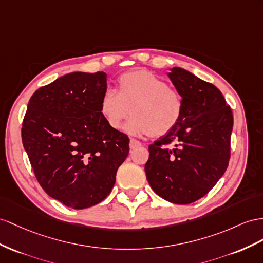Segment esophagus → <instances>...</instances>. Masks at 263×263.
Listing matches in <instances>:
<instances>
[{
	"instance_id": "esophagus-1",
	"label": "esophagus",
	"mask_w": 263,
	"mask_h": 263,
	"mask_svg": "<svg viewBox=\"0 0 263 263\" xmlns=\"http://www.w3.org/2000/svg\"><path fill=\"white\" fill-rule=\"evenodd\" d=\"M130 149L131 150H134V149H137V147H139V146H141L142 145V143L140 142V141H138V140H134V139H131L130 140Z\"/></svg>"
}]
</instances>
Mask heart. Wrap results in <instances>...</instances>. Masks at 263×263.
I'll return each instance as SVG.
<instances>
[{"label": "heart", "instance_id": "obj_1", "mask_svg": "<svg viewBox=\"0 0 263 263\" xmlns=\"http://www.w3.org/2000/svg\"><path fill=\"white\" fill-rule=\"evenodd\" d=\"M99 111L111 129H120L131 113L124 126L127 133L162 137L179 124L184 102L180 92L167 86L165 81L140 69L119 78L117 92L107 90L103 94Z\"/></svg>", "mask_w": 263, "mask_h": 263}]
</instances>
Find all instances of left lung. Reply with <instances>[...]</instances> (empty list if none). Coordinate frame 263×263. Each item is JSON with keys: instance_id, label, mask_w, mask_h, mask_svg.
Returning <instances> with one entry per match:
<instances>
[{"instance_id": "1", "label": "left lung", "mask_w": 263, "mask_h": 263, "mask_svg": "<svg viewBox=\"0 0 263 263\" xmlns=\"http://www.w3.org/2000/svg\"><path fill=\"white\" fill-rule=\"evenodd\" d=\"M167 78L183 98V116L149 146L144 170L159 197L189 204L204 197L227 170L233 116L217 86L178 66L171 67ZM171 142L174 149L163 146Z\"/></svg>"}]
</instances>
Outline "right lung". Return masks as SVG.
I'll return each mask as SVG.
<instances>
[{
    "label": "right lung",
    "mask_w": 263,
    "mask_h": 263,
    "mask_svg": "<svg viewBox=\"0 0 263 263\" xmlns=\"http://www.w3.org/2000/svg\"><path fill=\"white\" fill-rule=\"evenodd\" d=\"M104 72H72L31 97L22 142L43 190L81 210L100 203L116 183L129 154V138L101 117L107 89Z\"/></svg>",
    "instance_id": "obj_1"
}]
</instances>
